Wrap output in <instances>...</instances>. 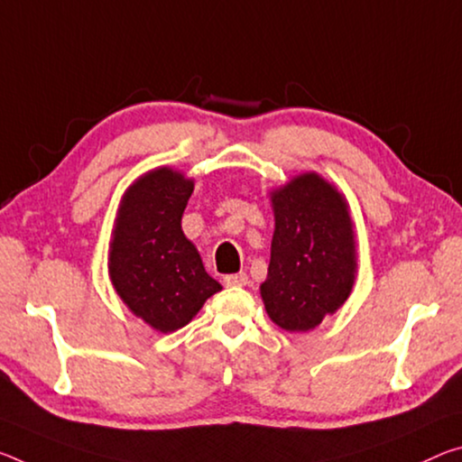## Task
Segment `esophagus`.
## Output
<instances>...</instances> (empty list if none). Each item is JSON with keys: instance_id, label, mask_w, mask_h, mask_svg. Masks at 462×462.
<instances>
[{"instance_id": "1", "label": "esophagus", "mask_w": 462, "mask_h": 462, "mask_svg": "<svg viewBox=\"0 0 462 462\" xmlns=\"http://www.w3.org/2000/svg\"><path fill=\"white\" fill-rule=\"evenodd\" d=\"M246 283H248L246 273H234V275L224 277V285H228V288H243Z\"/></svg>"}]
</instances>
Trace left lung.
Returning a JSON list of instances; mask_svg holds the SVG:
<instances>
[{"instance_id":"left-lung-1","label":"left lung","mask_w":462,"mask_h":462,"mask_svg":"<svg viewBox=\"0 0 462 462\" xmlns=\"http://www.w3.org/2000/svg\"><path fill=\"white\" fill-rule=\"evenodd\" d=\"M275 232L265 310L285 331H310L346 302L356 273L347 205L319 174H302L271 195Z\"/></svg>"}]
</instances>
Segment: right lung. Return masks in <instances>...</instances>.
<instances>
[{
	"label": "right lung",
	"mask_w": 462,
	"mask_h": 462,
	"mask_svg": "<svg viewBox=\"0 0 462 462\" xmlns=\"http://www.w3.org/2000/svg\"><path fill=\"white\" fill-rule=\"evenodd\" d=\"M193 180L171 168L139 179L123 197L111 251V280L134 314L168 333L191 320L222 290L182 234Z\"/></svg>",
	"instance_id": "obj_1"
}]
</instances>
